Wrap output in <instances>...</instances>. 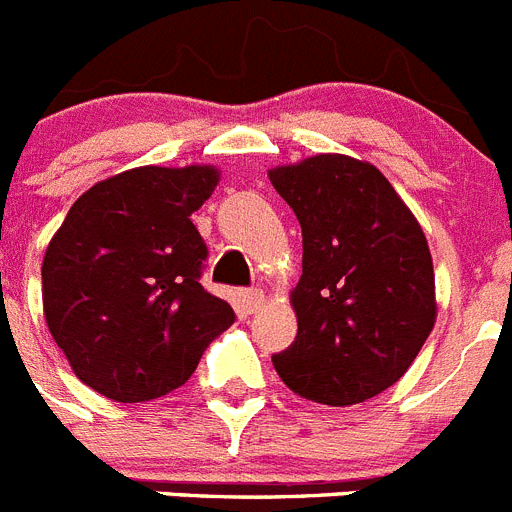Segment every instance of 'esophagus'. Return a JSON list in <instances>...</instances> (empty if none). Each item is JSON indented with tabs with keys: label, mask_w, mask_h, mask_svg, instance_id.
<instances>
[{
	"label": "esophagus",
	"mask_w": 512,
	"mask_h": 512,
	"mask_svg": "<svg viewBox=\"0 0 512 512\" xmlns=\"http://www.w3.org/2000/svg\"><path fill=\"white\" fill-rule=\"evenodd\" d=\"M264 302H266V297L261 289H243L241 292V305L248 315L256 310H261V307H264Z\"/></svg>",
	"instance_id": "34e87169"
}]
</instances>
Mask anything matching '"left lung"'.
Segmentation results:
<instances>
[{"label":"left lung","mask_w":512,"mask_h":512,"mask_svg":"<svg viewBox=\"0 0 512 512\" xmlns=\"http://www.w3.org/2000/svg\"><path fill=\"white\" fill-rule=\"evenodd\" d=\"M302 228L295 343L274 354L289 390L333 408L408 372L436 323L423 230L377 166L320 153L269 171Z\"/></svg>","instance_id":"8db88e82"}]
</instances>
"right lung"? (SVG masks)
<instances>
[{
    "label": "right lung",
    "mask_w": 512,
    "mask_h": 512,
    "mask_svg": "<svg viewBox=\"0 0 512 512\" xmlns=\"http://www.w3.org/2000/svg\"><path fill=\"white\" fill-rule=\"evenodd\" d=\"M212 166H140L94 184L43 259V310L81 382L115 402L182 387L235 312L200 284L207 246L192 212Z\"/></svg>",
    "instance_id": "obj_1"
}]
</instances>
